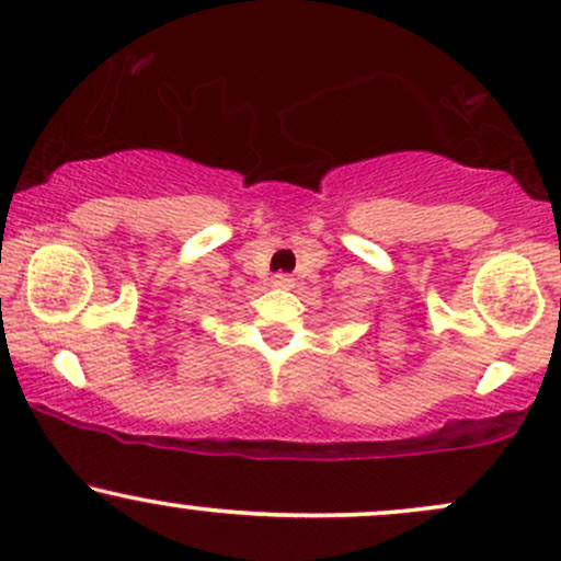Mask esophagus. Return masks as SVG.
Returning <instances> with one entry per match:
<instances>
[{"label": "esophagus", "instance_id": "34e87169", "mask_svg": "<svg viewBox=\"0 0 561 561\" xmlns=\"http://www.w3.org/2000/svg\"><path fill=\"white\" fill-rule=\"evenodd\" d=\"M273 286H278V288H291L294 286V278L291 275H283V273H278L273 278Z\"/></svg>", "mask_w": 561, "mask_h": 561}]
</instances>
